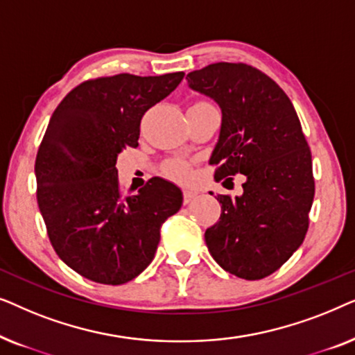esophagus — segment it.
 I'll return each mask as SVG.
<instances>
[{
    "instance_id": "34e87169",
    "label": "esophagus",
    "mask_w": 355,
    "mask_h": 355,
    "mask_svg": "<svg viewBox=\"0 0 355 355\" xmlns=\"http://www.w3.org/2000/svg\"><path fill=\"white\" fill-rule=\"evenodd\" d=\"M197 197V192L192 189H184V203H191Z\"/></svg>"
}]
</instances>
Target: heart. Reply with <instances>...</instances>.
<instances>
[{
  "mask_svg": "<svg viewBox=\"0 0 355 355\" xmlns=\"http://www.w3.org/2000/svg\"><path fill=\"white\" fill-rule=\"evenodd\" d=\"M168 174L174 179H178V181H187V179H191V168L187 166L184 162H171L168 163Z\"/></svg>",
  "mask_w": 355,
  "mask_h": 355,
  "instance_id": "1",
  "label": "heart"
}]
</instances>
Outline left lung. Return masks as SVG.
I'll return each mask as SVG.
<instances>
[{"instance_id":"8db88e82","label":"left lung","mask_w":355,"mask_h":355,"mask_svg":"<svg viewBox=\"0 0 355 355\" xmlns=\"http://www.w3.org/2000/svg\"><path fill=\"white\" fill-rule=\"evenodd\" d=\"M186 79L221 108L215 179L245 176L242 196H218L221 216L205 231L207 247L223 270L261 279L288 261L309 230L315 182L297 113L275 80L242 62H215Z\"/></svg>"}]
</instances>
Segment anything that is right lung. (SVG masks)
I'll return each instance as SVG.
<instances>
[{"mask_svg": "<svg viewBox=\"0 0 355 355\" xmlns=\"http://www.w3.org/2000/svg\"><path fill=\"white\" fill-rule=\"evenodd\" d=\"M184 72L87 80L53 113L35 159L37 202L48 237L67 266L101 284H124L152 263L159 227L179 211L176 184L153 178L134 196L119 191L118 155L137 147L145 111Z\"/></svg>", "mask_w": 355, "mask_h": 355, "instance_id": "right-lung-1", "label": "right lung"}]
</instances>
